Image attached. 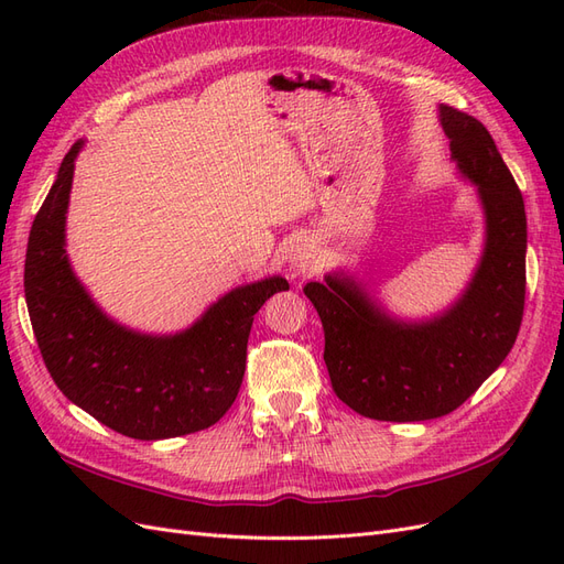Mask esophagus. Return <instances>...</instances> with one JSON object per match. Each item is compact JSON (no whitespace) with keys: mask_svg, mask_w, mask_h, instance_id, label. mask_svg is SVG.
I'll list each match as a JSON object with an SVG mask.
<instances>
[{"mask_svg":"<svg viewBox=\"0 0 564 564\" xmlns=\"http://www.w3.org/2000/svg\"><path fill=\"white\" fill-rule=\"evenodd\" d=\"M322 265V249L315 240L311 237H305V240H299L292 251H289V270H292V275L303 278V275H313Z\"/></svg>","mask_w":564,"mask_h":564,"instance_id":"obj_1","label":"esophagus"}]
</instances>
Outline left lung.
Returning a JSON list of instances; mask_svg holds the SVG:
<instances>
[{
	"instance_id": "left-lung-1",
	"label": "left lung",
	"mask_w": 564,
	"mask_h": 564,
	"mask_svg": "<svg viewBox=\"0 0 564 564\" xmlns=\"http://www.w3.org/2000/svg\"><path fill=\"white\" fill-rule=\"evenodd\" d=\"M437 117L485 218L480 259L460 294L435 315L400 317L346 268L303 286L322 319L334 392L377 421L454 412L499 369L522 322L527 216L516 178L482 122L449 106H437Z\"/></svg>"
}]
</instances>
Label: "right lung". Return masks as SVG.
<instances>
[{"mask_svg":"<svg viewBox=\"0 0 564 564\" xmlns=\"http://www.w3.org/2000/svg\"><path fill=\"white\" fill-rule=\"evenodd\" d=\"M84 143L63 158L28 240L25 301L44 365L67 400L127 437L166 440L209 429L240 392L253 315L289 282L270 275L235 286L174 334H145L112 319L65 251Z\"/></svg>","mask_w":564,"mask_h":564,"instance_id":"right-lung-1","label":"right lung"}]
</instances>
